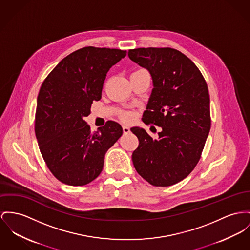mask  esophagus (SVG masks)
<instances>
[{
    "label": "esophagus",
    "mask_w": 250,
    "mask_h": 250,
    "mask_svg": "<svg viewBox=\"0 0 250 250\" xmlns=\"http://www.w3.org/2000/svg\"><path fill=\"white\" fill-rule=\"evenodd\" d=\"M122 129H123V133H130V128H129L128 126H123V127H122Z\"/></svg>",
    "instance_id": "34e87169"
}]
</instances>
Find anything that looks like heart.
<instances>
[{"label": "heart", "mask_w": 250, "mask_h": 250, "mask_svg": "<svg viewBox=\"0 0 250 250\" xmlns=\"http://www.w3.org/2000/svg\"><path fill=\"white\" fill-rule=\"evenodd\" d=\"M121 117H122V119H123V120H129V119L131 118L130 115H128V114H122Z\"/></svg>", "instance_id": "b5f03b06"}]
</instances>
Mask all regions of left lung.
Returning a JSON list of instances; mask_svg holds the SVG:
<instances>
[{"mask_svg":"<svg viewBox=\"0 0 250 250\" xmlns=\"http://www.w3.org/2000/svg\"><path fill=\"white\" fill-rule=\"evenodd\" d=\"M131 61L147 69L152 91L143 122L161 127L153 139L140 128H131L139 141L133 166L155 187H168L186 178L199 161L210 130L208 85L197 66L172 48H137Z\"/></svg>","mask_w":250,"mask_h":250,"instance_id":"left-lung-1","label":"left lung"}]
</instances>
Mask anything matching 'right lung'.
I'll return each instance as SVG.
<instances>
[{"mask_svg":"<svg viewBox=\"0 0 250 250\" xmlns=\"http://www.w3.org/2000/svg\"><path fill=\"white\" fill-rule=\"evenodd\" d=\"M127 51L83 47L62 60L41 87L35 133L53 175L70 186H84L101 172L104 157L121 136L122 127L109 120L91 133L84 120L94 100L101 99L110 68Z\"/></svg>","mask_w":250,"mask_h":250,"instance_id":"obj_1","label":"right lung"}]
</instances>
